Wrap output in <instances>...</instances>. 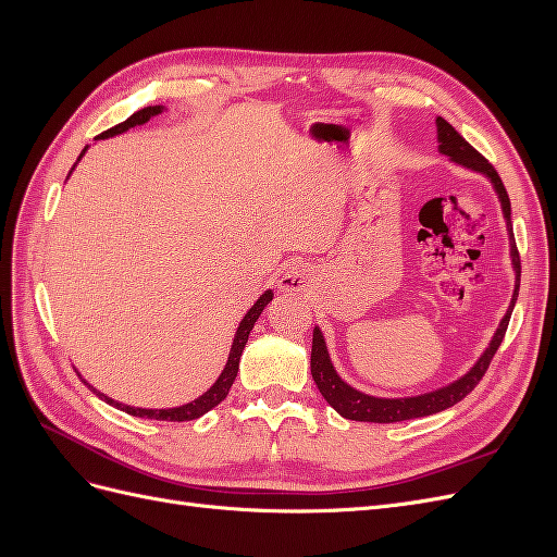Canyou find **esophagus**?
Returning <instances> with one entry per match:
<instances>
[{
    "instance_id": "obj_1",
    "label": "esophagus",
    "mask_w": 557,
    "mask_h": 557,
    "mask_svg": "<svg viewBox=\"0 0 557 557\" xmlns=\"http://www.w3.org/2000/svg\"><path fill=\"white\" fill-rule=\"evenodd\" d=\"M311 281L313 278H311V272L307 269V264L295 262V264L285 267V272H283L278 285H281V290H285V293L299 295V293H305L309 288Z\"/></svg>"
}]
</instances>
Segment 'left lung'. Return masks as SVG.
I'll use <instances>...</instances> for the list:
<instances>
[{
	"label": "left lung",
	"instance_id": "obj_1",
	"mask_svg": "<svg viewBox=\"0 0 557 557\" xmlns=\"http://www.w3.org/2000/svg\"><path fill=\"white\" fill-rule=\"evenodd\" d=\"M436 141H440V153L448 156L450 162L465 166V170H471L476 174H483L487 181L493 183V188L497 193V199L502 205L504 221H507L509 230V246H511V264H513V274H516V288L511 305L499 320V327L495 330L491 344L481 352V358L474 362V367L469 369L467 374H462L458 381H453L444 387H436V391L416 395V397H374V395H364L356 387L348 385L332 364L330 350L325 344V336L320 332V327H313V346H311V376L318 385L320 395L325 397L330 407L348 418V420H360V423H399V420H411V418H423L440 413L453 404H458L465 399L471 391H474L476 383L483 379L487 372V364H491L493 356L497 352L504 334H507L509 327V318L516 307L518 299V288H520V258H518V248L513 242V227H511V201L507 195V188H504L502 178L497 176L495 166L487 162L479 150L471 148L450 123H446L444 117H436Z\"/></svg>",
	"mask_w": 557,
	"mask_h": 557
}]
</instances>
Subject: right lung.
<instances>
[{"instance_id":"right-lung-1","label":"right lung","mask_w":557,"mask_h":557,"mask_svg":"<svg viewBox=\"0 0 557 557\" xmlns=\"http://www.w3.org/2000/svg\"><path fill=\"white\" fill-rule=\"evenodd\" d=\"M162 111H164V107H144L141 111L132 113L125 123H117L115 127H111V129L99 134L97 139H109V137H115V134L127 132L129 127L144 125V123L150 121V117L162 113ZM86 150H88V146L81 150L78 160H81L83 156H86ZM78 160H76V164H78ZM76 164H74V166H76ZM74 166H72V170H74ZM70 174H72V172H70ZM272 299H274V293H272V290H264V293L260 295V299L256 301V305H252V307L248 309V313L244 315V320H242L239 327H237V334H234V342H232V348H230V358H227V362H225V369L221 372V376H218V381L209 387V391H207L205 395H199L197 399H193V401H188V404H183V407H174V409H137V407H129V404H121V401H115V399L107 397L104 393H99L97 387H92V385H90V391H92L99 399H104L107 404H111V407L121 409V411H125V413H129V416H137V418L166 420V423H185V420H195V418H199V416H205L207 411H211L213 407H218V404H221V401L227 397L230 387H232V383H234V379H237V372H239V360H242L244 346H246V342H248V334H250L252 325H256V320L260 318V313L264 311V307H267ZM78 376H81V374H78ZM83 383H86V381H83ZM86 385H88V383H86Z\"/></svg>"}]
</instances>
